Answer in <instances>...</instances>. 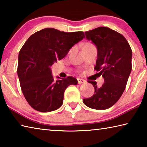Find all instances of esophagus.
<instances>
[{
    "instance_id": "34e87169",
    "label": "esophagus",
    "mask_w": 147,
    "mask_h": 147,
    "mask_svg": "<svg viewBox=\"0 0 147 147\" xmlns=\"http://www.w3.org/2000/svg\"><path fill=\"white\" fill-rule=\"evenodd\" d=\"M77 80H78V83L79 84H84L86 82V80L84 79H82V78H77Z\"/></svg>"
}]
</instances>
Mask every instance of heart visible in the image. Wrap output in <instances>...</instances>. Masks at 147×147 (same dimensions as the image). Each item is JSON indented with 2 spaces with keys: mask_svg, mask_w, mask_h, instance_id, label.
<instances>
[{
  "mask_svg": "<svg viewBox=\"0 0 147 147\" xmlns=\"http://www.w3.org/2000/svg\"><path fill=\"white\" fill-rule=\"evenodd\" d=\"M86 45H90V43H88V44H86Z\"/></svg>",
  "mask_w": 147,
  "mask_h": 147,
  "instance_id": "b5f03b06",
  "label": "heart"
}]
</instances>
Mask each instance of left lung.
<instances>
[{"label":"left lung","instance_id":"1","mask_svg":"<svg viewBox=\"0 0 147 147\" xmlns=\"http://www.w3.org/2000/svg\"><path fill=\"white\" fill-rule=\"evenodd\" d=\"M85 34L97 48L94 69L102 74L104 83L97 87L96 82L88 81L94 93L83 102L92 109H108L117 102L125 89L131 71L132 51L123 35L107 27H98Z\"/></svg>","mask_w":147,"mask_h":147}]
</instances>
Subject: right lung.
<instances>
[{
	"label": "right lung",
	"mask_w": 147,
	"mask_h": 147,
	"mask_svg": "<svg viewBox=\"0 0 147 147\" xmlns=\"http://www.w3.org/2000/svg\"><path fill=\"white\" fill-rule=\"evenodd\" d=\"M84 38L83 32H65L47 28L27 39L19 54L17 74L22 92L32 108L49 112L61 107L65 89L76 85L78 80L73 76L58 77L54 80L51 67Z\"/></svg>",
	"instance_id": "right-lung-1"
}]
</instances>
